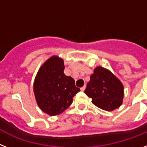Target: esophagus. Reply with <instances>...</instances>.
Masks as SVG:
<instances>
[{
  "label": "esophagus",
  "instance_id": "34e87169",
  "mask_svg": "<svg viewBox=\"0 0 147 147\" xmlns=\"http://www.w3.org/2000/svg\"><path fill=\"white\" fill-rule=\"evenodd\" d=\"M85 89H86V85H84L83 87H81V88H80V90H81L82 92H83V91H84Z\"/></svg>",
  "mask_w": 147,
  "mask_h": 147
}]
</instances>
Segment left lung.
I'll use <instances>...</instances> for the list:
<instances>
[{
  "label": "left lung",
  "instance_id": "8db88e82",
  "mask_svg": "<svg viewBox=\"0 0 147 147\" xmlns=\"http://www.w3.org/2000/svg\"><path fill=\"white\" fill-rule=\"evenodd\" d=\"M85 94L96 107L111 111L122 104L124 86L112 72L102 67L94 69Z\"/></svg>",
  "mask_w": 147,
  "mask_h": 147
}]
</instances>
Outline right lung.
Here are the masks:
<instances>
[{"instance_id": "1", "label": "right lung", "mask_w": 147, "mask_h": 147, "mask_svg": "<svg viewBox=\"0 0 147 147\" xmlns=\"http://www.w3.org/2000/svg\"><path fill=\"white\" fill-rule=\"evenodd\" d=\"M63 59L54 55L40 67L35 78L34 92L37 105L50 116L60 114L69 107L80 88L75 80L64 73Z\"/></svg>"}]
</instances>
